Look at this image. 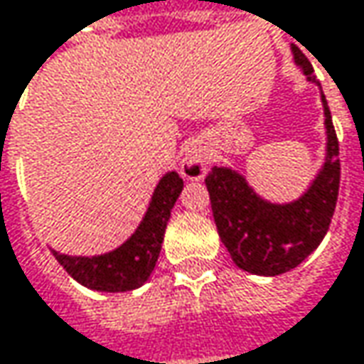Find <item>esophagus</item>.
<instances>
[{
	"mask_svg": "<svg viewBox=\"0 0 364 364\" xmlns=\"http://www.w3.org/2000/svg\"><path fill=\"white\" fill-rule=\"evenodd\" d=\"M207 171H209L207 149L198 143L186 146V151L182 153V161H180V173L186 180H203Z\"/></svg>",
	"mask_w": 364,
	"mask_h": 364,
	"instance_id": "1",
	"label": "esophagus"
}]
</instances>
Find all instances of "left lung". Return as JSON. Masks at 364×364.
<instances>
[{
    "mask_svg": "<svg viewBox=\"0 0 364 364\" xmlns=\"http://www.w3.org/2000/svg\"><path fill=\"white\" fill-rule=\"evenodd\" d=\"M294 62L309 82H317L313 65L292 45ZM325 114V164L292 203H269L248 186L247 178L232 168H215L205 178L213 220L232 261L255 275H279L300 265L321 245L336 211L340 191V146L331 114L321 92Z\"/></svg>",
    "mask_w": 364,
    "mask_h": 364,
    "instance_id": "obj_1",
    "label": "left lung"
}]
</instances>
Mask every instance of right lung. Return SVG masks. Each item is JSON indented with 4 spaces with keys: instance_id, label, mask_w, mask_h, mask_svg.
I'll use <instances>...</instances> for the list:
<instances>
[{
    "instance_id": "obj_1",
    "label": "right lung",
    "mask_w": 364,
    "mask_h": 364,
    "mask_svg": "<svg viewBox=\"0 0 364 364\" xmlns=\"http://www.w3.org/2000/svg\"><path fill=\"white\" fill-rule=\"evenodd\" d=\"M182 188V178L176 171H168L151 196L143 221L124 245L95 257H72L53 250L58 263L78 284L97 292H128L141 288L155 269L171 207Z\"/></svg>"
}]
</instances>
